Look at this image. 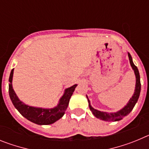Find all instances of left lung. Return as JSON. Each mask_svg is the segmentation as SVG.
Instances as JSON below:
<instances>
[{
  "instance_id": "1",
  "label": "left lung",
  "mask_w": 149,
  "mask_h": 149,
  "mask_svg": "<svg viewBox=\"0 0 149 149\" xmlns=\"http://www.w3.org/2000/svg\"><path fill=\"white\" fill-rule=\"evenodd\" d=\"M127 55H128L129 61H130V64L131 66L132 67V69L134 70L135 76H136V85H135V89H134V95H132L127 104L123 108L119 110V111L114 112V113H107V112L100 111V110H96V109L93 108L92 105L90 104V101L88 98V96L86 95V98L88 100V103H89V107L90 110L92 111L93 115L98 118V119H101V120L106 121V122H117L121 119H122L125 116L128 115L133 110L135 104H136L138 101V98L139 97V94H140V90H141V84H140V76H139V70H138L137 67L134 65L133 63L132 57H131V54L127 52Z\"/></svg>"
}]
</instances>
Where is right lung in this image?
<instances>
[{"mask_svg":"<svg viewBox=\"0 0 149 149\" xmlns=\"http://www.w3.org/2000/svg\"><path fill=\"white\" fill-rule=\"evenodd\" d=\"M14 68L12 69L9 78V94L10 99L13 105L17 109L19 113L24 118L30 122H33L37 125H51L54 123L57 120L61 119L68 107L69 100L71 96L73 94L77 84H74L70 87L67 88L64 91V93L59 100V102L56 106L53 108H42V107H36L29 106L25 104L23 101H21L13 87V77Z\"/></svg>","mask_w":149,"mask_h":149,"instance_id":"add662e5","label":"right lung"}]
</instances>
